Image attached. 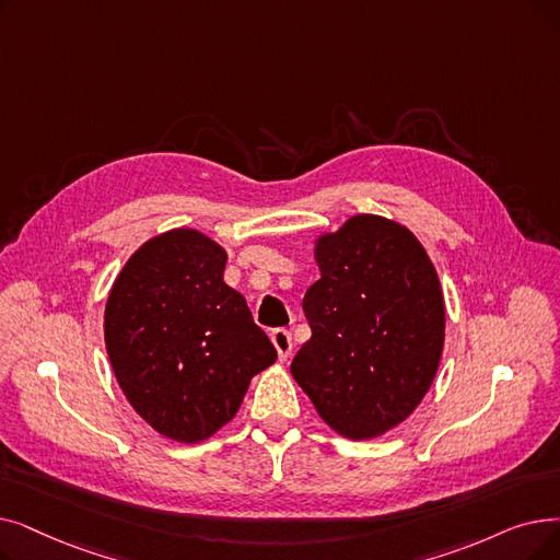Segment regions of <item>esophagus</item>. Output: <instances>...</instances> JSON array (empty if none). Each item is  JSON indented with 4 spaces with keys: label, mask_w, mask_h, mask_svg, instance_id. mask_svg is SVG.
Segmentation results:
<instances>
[{
    "label": "esophagus",
    "mask_w": 560,
    "mask_h": 560,
    "mask_svg": "<svg viewBox=\"0 0 560 560\" xmlns=\"http://www.w3.org/2000/svg\"><path fill=\"white\" fill-rule=\"evenodd\" d=\"M272 343L277 348V354L281 361H285L290 357V352H293V336H290L288 329H275L272 331Z\"/></svg>",
    "instance_id": "esophagus-1"
}]
</instances>
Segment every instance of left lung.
I'll use <instances>...</instances> for the list:
<instances>
[{
  "label": "left lung",
  "mask_w": 560,
  "mask_h": 560,
  "mask_svg": "<svg viewBox=\"0 0 560 560\" xmlns=\"http://www.w3.org/2000/svg\"><path fill=\"white\" fill-rule=\"evenodd\" d=\"M315 260L320 279L302 302L311 338L290 373L338 434L371 440L417 409L440 369V279L421 242L375 214L323 235Z\"/></svg>",
  "instance_id": "1"
}]
</instances>
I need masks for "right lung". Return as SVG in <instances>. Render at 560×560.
Listing matches in <instances>:
<instances>
[{
  "label": "right lung",
  "mask_w": 560,
  "mask_h": 560,
  "mask_svg": "<svg viewBox=\"0 0 560 560\" xmlns=\"http://www.w3.org/2000/svg\"><path fill=\"white\" fill-rule=\"evenodd\" d=\"M226 252L194 229L139 247L105 306V346L137 415L168 440L197 444L226 425L277 350L237 290Z\"/></svg>",
  "instance_id": "add662e5"
}]
</instances>
